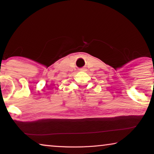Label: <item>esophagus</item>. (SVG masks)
<instances>
[{
  "instance_id": "obj_1",
  "label": "esophagus",
  "mask_w": 154,
  "mask_h": 154,
  "mask_svg": "<svg viewBox=\"0 0 154 154\" xmlns=\"http://www.w3.org/2000/svg\"><path fill=\"white\" fill-rule=\"evenodd\" d=\"M83 70H84V69H81V71H83Z\"/></svg>"
}]
</instances>
